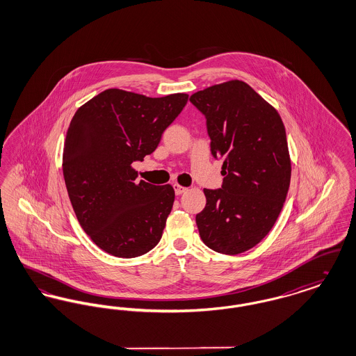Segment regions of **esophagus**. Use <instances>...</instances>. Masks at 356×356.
<instances>
[{"mask_svg": "<svg viewBox=\"0 0 356 356\" xmlns=\"http://www.w3.org/2000/svg\"><path fill=\"white\" fill-rule=\"evenodd\" d=\"M173 188H175V193H176L177 196H179V195H183V193H186V191H188L186 186H179V184H175Z\"/></svg>", "mask_w": 356, "mask_h": 356, "instance_id": "obj_1", "label": "esophagus"}]
</instances>
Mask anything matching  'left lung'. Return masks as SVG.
<instances>
[{
    "mask_svg": "<svg viewBox=\"0 0 356 356\" xmlns=\"http://www.w3.org/2000/svg\"><path fill=\"white\" fill-rule=\"evenodd\" d=\"M189 102L205 116L211 153L222 159L224 176L219 189H204L199 234L219 254L245 252L268 235L287 197L291 160L284 124L240 80L199 90Z\"/></svg>",
    "mask_w": 356,
    "mask_h": 356,
    "instance_id": "8db88e82",
    "label": "left lung"
}]
</instances>
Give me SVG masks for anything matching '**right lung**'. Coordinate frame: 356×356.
Returning <instances> with one entry per match:
<instances>
[{"mask_svg": "<svg viewBox=\"0 0 356 356\" xmlns=\"http://www.w3.org/2000/svg\"><path fill=\"white\" fill-rule=\"evenodd\" d=\"M186 102V93L152 99L106 89L74 113L63 154L65 186L77 220L102 251L129 259L160 241L175 191L137 183L132 164L157 148Z\"/></svg>", "mask_w": 356, "mask_h": 356, "instance_id": "right-lung-1", "label": "right lung"}]
</instances>
